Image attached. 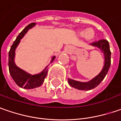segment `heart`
Segmentation results:
<instances>
[{"label": "heart", "instance_id": "1", "mask_svg": "<svg viewBox=\"0 0 121 121\" xmlns=\"http://www.w3.org/2000/svg\"><path fill=\"white\" fill-rule=\"evenodd\" d=\"M79 35L82 36H85V39L89 40H93L95 38V36L94 30L91 28H88V29H85L84 30L80 31Z\"/></svg>", "mask_w": 121, "mask_h": 121}]
</instances>
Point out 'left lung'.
Returning a JSON list of instances; mask_svg holds the SVG:
<instances>
[{
    "mask_svg": "<svg viewBox=\"0 0 121 121\" xmlns=\"http://www.w3.org/2000/svg\"><path fill=\"white\" fill-rule=\"evenodd\" d=\"M93 47L99 48L100 51L103 52L104 58V66L100 73L96 75L95 77L88 82H81L75 81L71 78H68V82L70 86L75 89L82 91H89L91 89H95L98 85L100 84L101 81L103 80L107 75L108 69L111 66V52L110 51L109 44L107 40H100L97 42H95L91 44Z\"/></svg>",
    "mask_w": 121,
    "mask_h": 121,
    "instance_id": "1",
    "label": "left lung"
}]
</instances>
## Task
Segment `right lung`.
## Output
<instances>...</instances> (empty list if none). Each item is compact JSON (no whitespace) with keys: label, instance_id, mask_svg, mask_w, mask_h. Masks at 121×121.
Instances as JSON below:
<instances>
[{"label":"right lung","instance_id":"add662e5","mask_svg":"<svg viewBox=\"0 0 121 121\" xmlns=\"http://www.w3.org/2000/svg\"><path fill=\"white\" fill-rule=\"evenodd\" d=\"M36 24L35 22L30 23L26 26L23 30L18 35L16 40L14 41L13 45L11 46L9 52V68L10 76L12 77L14 81L18 86L21 88L26 89H32L39 87L43 85L44 78L47 74V66L40 73L35 74H31L28 73L25 70L21 69L18 66H17L14 62V57H15V51L16 48L19 44L21 40L23 38L25 35L28 32L29 29L34 27ZM55 56L52 57L51 62H52L55 59Z\"/></svg>","mask_w":121,"mask_h":121}]
</instances>
